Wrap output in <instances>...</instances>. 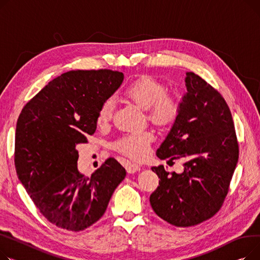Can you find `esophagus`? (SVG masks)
Returning a JSON list of instances; mask_svg holds the SVG:
<instances>
[{"label": "esophagus", "mask_w": 260, "mask_h": 260, "mask_svg": "<svg viewBox=\"0 0 260 260\" xmlns=\"http://www.w3.org/2000/svg\"><path fill=\"white\" fill-rule=\"evenodd\" d=\"M126 169H127V172H128V173H135V172L141 170V167H140L139 165H137V164L129 162V164L127 165Z\"/></svg>", "instance_id": "obj_1"}]
</instances>
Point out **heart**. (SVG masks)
Wrapping results in <instances>:
<instances>
[{
    "instance_id": "b5f03b06",
    "label": "heart",
    "mask_w": 260,
    "mask_h": 260,
    "mask_svg": "<svg viewBox=\"0 0 260 260\" xmlns=\"http://www.w3.org/2000/svg\"><path fill=\"white\" fill-rule=\"evenodd\" d=\"M167 92L168 88L162 83L150 76H141L125 89L124 93L126 98L146 110L152 124L167 127L174 123L179 113V103ZM113 110V99L105 100L96 115L98 125L102 127L108 125ZM153 140V133L150 131L133 132L119 139L114 144V149L132 159L140 160L149 154Z\"/></svg>"
}]
</instances>
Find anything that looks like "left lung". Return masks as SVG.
Returning <instances> with one entry per match:
<instances>
[{
	"mask_svg": "<svg viewBox=\"0 0 260 260\" xmlns=\"http://www.w3.org/2000/svg\"><path fill=\"white\" fill-rule=\"evenodd\" d=\"M187 92L166 140L160 159L184 161L182 173L152 167L159 186L150 195L156 214L173 225L201 223L221 208L236 168L238 142L230 109L222 95L200 75L186 73Z\"/></svg>",
	"mask_w": 260,
	"mask_h": 260,
	"instance_id": "obj_1",
	"label": "left lung"
}]
</instances>
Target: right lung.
<instances>
[{
  "mask_svg": "<svg viewBox=\"0 0 260 260\" xmlns=\"http://www.w3.org/2000/svg\"><path fill=\"white\" fill-rule=\"evenodd\" d=\"M123 81V73L109 69L68 71L30 100L18 118V177L43 216L58 228L79 232L96 222L126 176L112 157L90 177L81 174L76 150L95 132L102 103Z\"/></svg>",
  "mask_w": 260,
  "mask_h": 260,
  "instance_id": "right-lung-1",
  "label": "right lung"
}]
</instances>
